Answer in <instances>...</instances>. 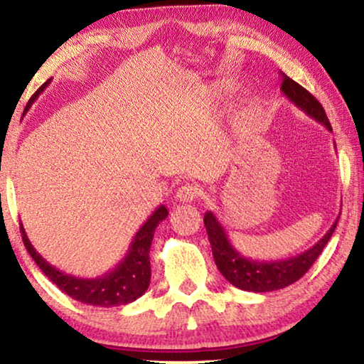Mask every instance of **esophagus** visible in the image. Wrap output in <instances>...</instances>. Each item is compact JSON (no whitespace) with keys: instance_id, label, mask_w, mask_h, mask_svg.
Here are the masks:
<instances>
[{"instance_id":"1","label":"esophagus","mask_w":364,"mask_h":364,"mask_svg":"<svg viewBox=\"0 0 364 364\" xmlns=\"http://www.w3.org/2000/svg\"><path fill=\"white\" fill-rule=\"evenodd\" d=\"M198 197V188L196 186H191V183H186V186L178 187L176 192V198L178 202H192Z\"/></svg>"}]
</instances>
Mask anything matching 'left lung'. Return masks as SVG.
<instances>
[{
    "label": "left lung",
    "instance_id": "1",
    "mask_svg": "<svg viewBox=\"0 0 364 364\" xmlns=\"http://www.w3.org/2000/svg\"><path fill=\"white\" fill-rule=\"evenodd\" d=\"M280 89L296 107H300L303 112H306L316 122L323 124L331 132V124L328 121L325 109H323V106L318 102V99L313 94H310L305 87H301L300 84L288 77L285 73H282ZM203 223H205L207 228L208 242L212 245L213 260H215V265L222 275L233 287L240 288V290L263 293L280 290V288H285L291 285V283H295L296 280H300L310 270V267L315 263L316 258L320 257L323 248H325L328 240L333 235V232H335L338 222L333 223L330 230L326 232V235L311 248H308L306 252L300 253V255L285 258V260L272 262H258L243 257L232 245L225 228L217 220L213 212H205Z\"/></svg>",
    "mask_w": 364,
    "mask_h": 364
}]
</instances>
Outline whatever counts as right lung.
<instances>
[{
    "instance_id": "add662e5",
    "label": "right lung",
    "mask_w": 364,
    "mask_h": 364,
    "mask_svg": "<svg viewBox=\"0 0 364 364\" xmlns=\"http://www.w3.org/2000/svg\"><path fill=\"white\" fill-rule=\"evenodd\" d=\"M51 81V79H49ZM49 81L43 84L38 89L36 94L29 99L26 111L31 107V104L36 101V97L44 91ZM168 215V210L166 205H161L156 208V212L147 218L146 223L139 228L136 237L132 238L131 245L126 257L107 272L106 275L97 278H77L73 275H68L51 263H48L39 253L34 250V247L29 242V238L24 232L21 223V237L24 242V247L36 262V265L41 268L44 275L56 285L59 290L66 293L74 300L86 303V305L92 306H119L127 305V303L136 301L139 296H142L147 291L149 283H151V258H149V252H151V243L154 238V232L159 223Z\"/></svg>"
}]
</instances>
